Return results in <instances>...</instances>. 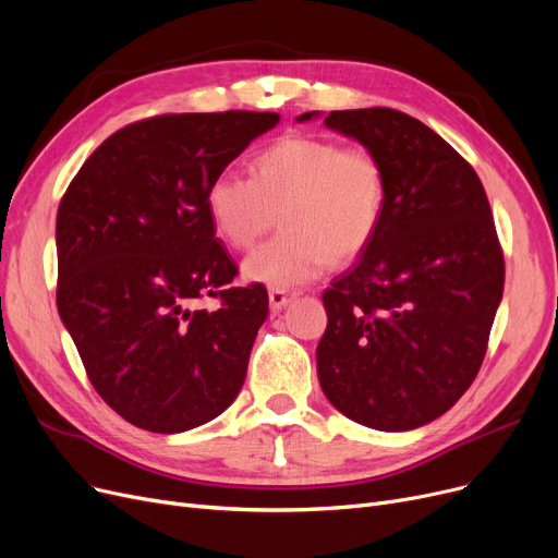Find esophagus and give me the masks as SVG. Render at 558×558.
I'll use <instances>...</instances> for the list:
<instances>
[{
  "instance_id": "obj_1",
  "label": "esophagus",
  "mask_w": 558,
  "mask_h": 558,
  "mask_svg": "<svg viewBox=\"0 0 558 558\" xmlns=\"http://www.w3.org/2000/svg\"><path fill=\"white\" fill-rule=\"evenodd\" d=\"M294 292H289V289H280V287H271L269 289V303H271V310L278 312L282 307H287L289 303L294 301Z\"/></svg>"
}]
</instances>
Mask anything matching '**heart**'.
<instances>
[{
    "mask_svg": "<svg viewBox=\"0 0 558 558\" xmlns=\"http://www.w3.org/2000/svg\"><path fill=\"white\" fill-rule=\"evenodd\" d=\"M380 159L362 145L287 134L251 161V178L214 175L205 191L211 226L228 246L251 248L276 223L282 230L244 262V276L280 289L317 278L330 262L369 246L385 211Z\"/></svg>",
    "mask_w": 558,
    "mask_h": 558,
    "instance_id": "heart-1",
    "label": "heart"
}]
</instances>
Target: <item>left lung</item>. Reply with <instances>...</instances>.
<instances>
[{"mask_svg":"<svg viewBox=\"0 0 558 558\" xmlns=\"http://www.w3.org/2000/svg\"><path fill=\"white\" fill-rule=\"evenodd\" d=\"M324 125L380 159L387 198L369 246L324 292L322 390L362 426L413 430L465 395L486 355L504 292L490 203L474 168L413 116L349 109Z\"/></svg>","mask_w":558,"mask_h":558,"instance_id":"1","label":"left lung"}]
</instances>
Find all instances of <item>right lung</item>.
Here are the masks:
<instances>
[{"label":"right lung","instance_id":"1","mask_svg":"<svg viewBox=\"0 0 558 558\" xmlns=\"http://www.w3.org/2000/svg\"><path fill=\"white\" fill-rule=\"evenodd\" d=\"M269 111L166 113L111 134L57 211V305L84 369L130 424L182 433L219 417L246 380L269 314L205 207L214 175L278 125ZM220 299L205 311L197 301Z\"/></svg>","mask_w":558,"mask_h":558}]
</instances>
